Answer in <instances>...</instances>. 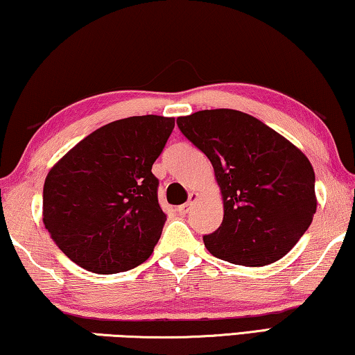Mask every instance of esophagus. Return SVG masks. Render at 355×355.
Masks as SVG:
<instances>
[{
  "label": "esophagus",
  "mask_w": 355,
  "mask_h": 355,
  "mask_svg": "<svg viewBox=\"0 0 355 355\" xmlns=\"http://www.w3.org/2000/svg\"><path fill=\"white\" fill-rule=\"evenodd\" d=\"M196 196H198L196 193H190L187 203H184V205H181V206H179V208H178V212H179V214H181V216H185V214H187V212L190 211V208H192V206H193V201L196 200Z\"/></svg>",
  "instance_id": "obj_1"
}]
</instances>
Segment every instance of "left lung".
<instances>
[{
  "instance_id": "8db88e82",
  "label": "left lung",
  "mask_w": 355,
  "mask_h": 355,
  "mask_svg": "<svg viewBox=\"0 0 355 355\" xmlns=\"http://www.w3.org/2000/svg\"><path fill=\"white\" fill-rule=\"evenodd\" d=\"M178 127L208 157L223 200V220L203 236L214 257L263 266L291 250L318 208L308 157L268 125L234 109L178 117Z\"/></svg>"
}]
</instances>
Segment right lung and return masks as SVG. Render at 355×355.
Listing matches in <instances>:
<instances>
[{
  "label": "right lung",
  "instance_id": "right-lung-1",
  "mask_svg": "<svg viewBox=\"0 0 355 355\" xmlns=\"http://www.w3.org/2000/svg\"><path fill=\"white\" fill-rule=\"evenodd\" d=\"M173 128V117L121 119L95 130L51 168L42 220L74 263L111 275L150 257L166 220L152 165Z\"/></svg>",
  "mask_w": 355,
  "mask_h": 355
}]
</instances>
